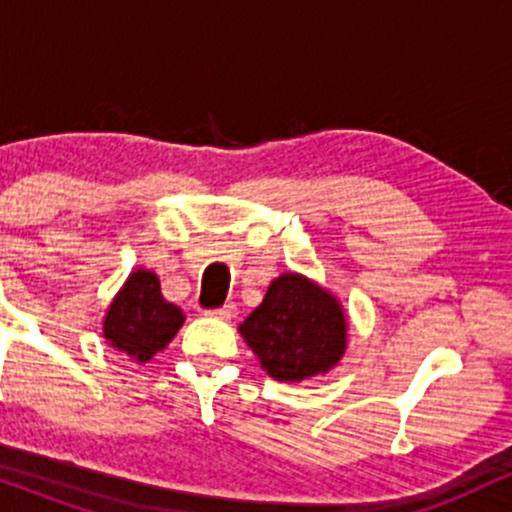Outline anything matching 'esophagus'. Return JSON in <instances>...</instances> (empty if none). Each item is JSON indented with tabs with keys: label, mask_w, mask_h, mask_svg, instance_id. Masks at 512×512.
I'll return each instance as SVG.
<instances>
[{
	"label": "esophagus",
	"mask_w": 512,
	"mask_h": 512,
	"mask_svg": "<svg viewBox=\"0 0 512 512\" xmlns=\"http://www.w3.org/2000/svg\"><path fill=\"white\" fill-rule=\"evenodd\" d=\"M210 314H212V317H217V319H225V321H229V319L237 317V307H234V304L229 302V304H225V307L215 309V312H210Z\"/></svg>",
	"instance_id": "1"
}]
</instances>
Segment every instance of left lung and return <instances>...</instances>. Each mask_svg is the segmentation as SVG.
I'll return each instance as SVG.
<instances>
[{
    "mask_svg": "<svg viewBox=\"0 0 512 512\" xmlns=\"http://www.w3.org/2000/svg\"><path fill=\"white\" fill-rule=\"evenodd\" d=\"M263 370L278 382L326 375L348 348V314L341 300L302 273H283L239 324Z\"/></svg>",
    "mask_w": 512,
    "mask_h": 512,
    "instance_id": "8db88e82",
    "label": "left lung"
}]
</instances>
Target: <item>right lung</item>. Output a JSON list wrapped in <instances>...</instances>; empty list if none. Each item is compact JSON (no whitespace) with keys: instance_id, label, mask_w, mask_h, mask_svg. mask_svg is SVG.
Listing matches in <instances>:
<instances>
[{"instance_id":"obj_1","label":"right lung","mask_w":512,"mask_h":512,"mask_svg":"<svg viewBox=\"0 0 512 512\" xmlns=\"http://www.w3.org/2000/svg\"><path fill=\"white\" fill-rule=\"evenodd\" d=\"M183 321L181 307L164 300L157 273L137 268L108 304L101 331L108 346L135 363H147L169 346Z\"/></svg>"}]
</instances>
